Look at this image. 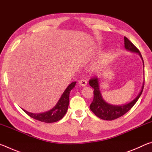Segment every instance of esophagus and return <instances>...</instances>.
Here are the masks:
<instances>
[{
    "instance_id": "1",
    "label": "esophagus",
    "mask_w": 152,
    "mask_h": 152,
    "mask_svg": "<svg viewBox=\"0 0 152 152\" xmlns=\"http://www.w3.org/2000/svg\"><path fill=\"white\" fill-rule=\"evenodd\" d=\"M78 84H79V85L81 86H86L87 81L86 80L82 79V80H80L78 82Z\"/></svg>"
}]
</instances>
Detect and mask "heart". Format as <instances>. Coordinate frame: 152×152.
Segmentation results:
<instances>
[{"label":"heart","mask_w":152,"mask_h":152,"mask_svg":"<svg viewBox=\"0 0 152 152\" xmlns=\"http://www.w3.org/2000/svg\"><path fill=\"white\" fill-rule=\"evenodd\" d=\"M110 59V56L109 54H105L104 56H103L102 57V58L101 59V60H100L99 63L101 65H102V64H106L108 61Z\"/></svg>","instance_id":"1"}]
</instances>
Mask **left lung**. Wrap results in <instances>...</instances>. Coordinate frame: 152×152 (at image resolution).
Instances as JSON below:
<instances>
[{
  "label": "left lung",
  "instance_id": "8db88e82",
  "mask_svg": "<svg viewBox=\"0 0 152 152\" xmlns=\"http://www.w3.org/2000/svg\"><path fill=\"white\" fill-rule=\"evenodd\" d=\"M124 41L125 48L126 49V50L133 53H138V55L140 56L143 61L144 71V63L142 56H141L140 51L127 37H124ZM100 80H101L100 78L95 77V78H91L89 81L90 86L94 88V99L92 103L90 105V109L94 113L96 116L99 117L100 119L106 121H112L116 119L117 118L123 116V115H125L126 113L128 112L134 106V104L137 101L139 98L140 97L141 94H142L143 90L144 80L140 92H139L137 96L133 101L128 102V103L123 104L115 105L108 103L102 98L101 92L100 91V82H101Z\"/></svg>",
  "mask_w": 152,
  "mask_h": 152
}]
</instances>
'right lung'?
Wrapping results in <instances>:
<instances>
[{"mask_svg":"<svg viewBox=\"0 0 152 152\" xmlns=\"http://www.w3.org/2000/svg\"><path fill=\"white\" fill-rule=\"evenodd\" d=\"M76 84V82H73L68 86L65 91L61 94L60 99L57 103L52 109L48 110V111L40 113H33L28 112L25 109H22L23 110L29 117L33 118L36 120L44 123H53L62 119L63 117L68 110L69 105V97H70V92L72 90Z\"/></svg>","mask_w":152,"mask_h":152,"instance_id":"1","label":"right lung"}]
</instances>
